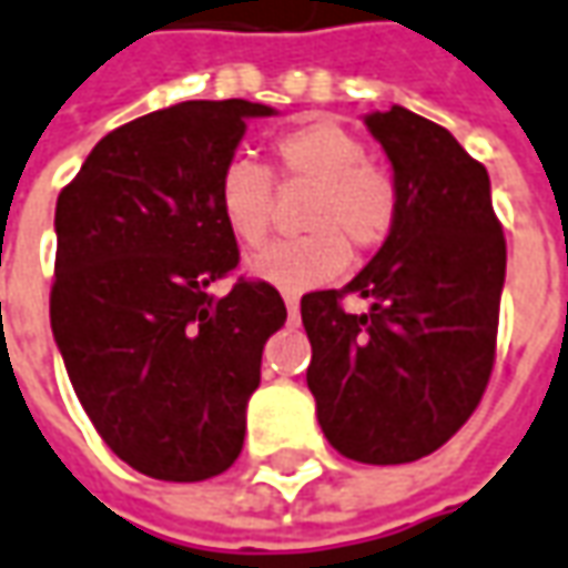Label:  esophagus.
Here are the masks:
<instances>
[{"label":"esophagus","instance_id":"esophagus-1","mask_svg":"<svg viewBox=\"0 0 568 568\" xmlns=\"http://www.w3.org/2000/svg\"><path fill=\"white\" fill-rule=\"evenodd\" d=\"M285 307H288V317H298V307H302V298L295 292H285Z\"/></svg>","mask_w":568,"mask_h":568}]
</instances>
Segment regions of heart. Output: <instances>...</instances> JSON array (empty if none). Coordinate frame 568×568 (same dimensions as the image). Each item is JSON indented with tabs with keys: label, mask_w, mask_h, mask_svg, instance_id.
I'll use <instances>...</instances> for the list:
<instances>
[{
	"label": "heart",
	"mask_w": 568,
	"mask_h": 568,
	"mask_svg": "<svg viewBox=\"0 0 568 568\" xmlns=\"http://www.w3.org/2000/svg\"><path fill=\"white\" fill-rule=\"evenodd\" d=\"M273 175L283 187H311L304 204V239L266 247L251 273L285 292H302L336 280L348 264V247L371 254L383 247L399 220V185L348 128L317 115L273 141ZM273 175L257 163L232 160L216 185V206L229 235L261 247L273 229Z\"/></svg>",
	"instance_id": "obj_1"
}]
</instances>
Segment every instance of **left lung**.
<instances>
[{
  "label": "left lung",
  "mask_w": 568,
  "mask_h": 568,
  "mask_svg": "<svg viewBox=\"0 0 568 568\" xmlns=\"http://www.w3.org/2000/svg\"><path fill=\"white\" fill-rule=\"evenodd\" d=\"M367 128L393 163L399 220L345 288L302 298L307 386L343 456L402 465L440 449L490 383L506 239L487 169L446 128L402 106ZM345 294L372 307L348 315Z\"/></svg>",
  "instance_id": "1"
}]
</instances>
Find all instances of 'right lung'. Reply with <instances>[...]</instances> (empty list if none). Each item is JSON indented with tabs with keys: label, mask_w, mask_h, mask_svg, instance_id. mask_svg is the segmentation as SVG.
<instances>
[{
	"label": "right lung",
	"mask_w": 568,
	"mask_h": 568,
	"mask_svg": "<svg viewBox=\"0 0 568 568\" xmlns=\"http://www.w3.org/2000/svg\"><path fill=\"white\" fill-rule=\"evenodd\" d=\"M273 109L187 100L109 131L55 204L52 336L109 449L156 480L223 475L245 443L283 295L239 276L216 185L245 134Z\"/></svg>",
	"instance_id": "right-lung-1"
}]
</instances>
